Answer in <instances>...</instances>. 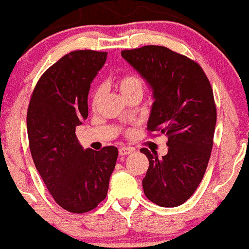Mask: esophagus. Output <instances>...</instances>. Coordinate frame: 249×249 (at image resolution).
Masks as SVG:
<instances>
[{
	"label": "esophagus",
	"instance_id": "1",
	"mask_svg": "<svg viewBox=\"0 0 249 249\" xmlns=\"http://www.w3.org/2000/svg\"><path fill=\"white\" fill-rule=\"evenodd\" d=\"M135 152L134 148L131 147H120L119 148V154H120L121 156H125V155H129V154H132V153Z\"/></svg>",
	"mask_w": 249,
	"mask_h": 249
}]
</instances>
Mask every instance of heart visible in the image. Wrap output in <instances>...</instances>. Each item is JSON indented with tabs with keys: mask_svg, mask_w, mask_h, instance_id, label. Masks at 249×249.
<instances>
[{
	"mask_svg": "<svg viewBox=\"0 0 249 249\" xmlns=\"http://www.w3.org/2000/svg\"><path fill=\"white\" fill-rule=\"evenodd\" d=\"M117 86L120 90V93L124 98L130 96L132 94H142V90H144V81L142 80V78L138 76H135V74H127V76H124L119 78L117 81ZM102 96V90L96 89L93 95V107H96V104L100 101Z\"/></svg>",
	"mask_w": 249,
	"mask_h": 249,
	"instance_id": "1",
	"label": "heart"
}]
</instances>
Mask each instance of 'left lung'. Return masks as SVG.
Instances as JSON below:
<instances>
[{"instance_id": "8db88e82", "label": "left lung", "mask_w": 249, "mask_h": 249, "mask_svg": "<svg viewBox=\"0 0 249 249\" xmlns=\"http://www.w3.org/2000/svg\"><path fill=\"white\" fill-rule=\"evenodd\" d=\"M121 55L152 89L147 130L168 136L162 159L141 149L149 161L145 196L159 206H179L195 193L209 164L216 124L212 87L199 64L168 47L142 46Z\"/></svg>"}]
</instances>
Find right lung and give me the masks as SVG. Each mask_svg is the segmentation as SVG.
<instances>
[{
  "label": "right lung",
  "mask_w": 249,
  "mask_h": 249,
  "mask_svg": "<svg viewBox=\"0 0 249 249\" xmlns=\"http://www.w3.org/2000/svg\"><path fill=\"white\" fill-rule=\"evenodd\" d=\"M107 52L73 51L50 67L37 83L27 112L29 148L51 195L71 213L93 210L107 195L118 148L84 149L76 127L88 117L91 81Z\"/></svg>",
  "instance_id": "obj_1"
}]
</instances>
